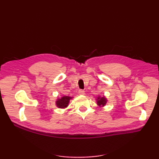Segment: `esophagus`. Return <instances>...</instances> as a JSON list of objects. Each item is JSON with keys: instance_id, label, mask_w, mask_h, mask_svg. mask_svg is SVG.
<instances>
[{"instance_id": "obj_1", "label": "esophagus", "mask_w": 159, "mask_h": 159, "mask_svg": "<svg viewBox=\"0 0 159 159\" xmlns=\"http://www.w3.org/2000/svg\"><path fill=\"white\" fill-rule=\"evenodd\" d=\"M79 95H85V91L80 89L79 91Z\"/></svg>"}]
</instances>
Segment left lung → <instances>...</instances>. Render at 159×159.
I'll use <instances>...</instances> for the list:
<instances>
[{"label":"left lung","mask_w":159,"mask_h":159,"mask_svg":"<svg viewBox=\"0 0 159 159\" xmlns=\"http://www.w3.org/2000/svg\"><path fill=\"white\" fill-rule=\"evenodd\" d=\"M96 100L97 105L99 106L100 107H104L106 105L107 102H108L107 98L104 96H98L97 97V98Z\"/></svg>","instance_id":"obj_1"}]
</instances>
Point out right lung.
I'll return each mask as SVG.
<instances>
[{
	"instance_id": "add662e5",
	"label": "right lung",
	"mask_w": 159,
	"mask_h": 159,
	"mask_svg": "<svg viewBox=\"0 0 159 159\" xmlns=\"http://www.w3.org/2000/svg\"><path fill=\"white\" fill-rule=\"evenodd\" d=\"M73 97H70L67 96H63L61 98H58L57 99L55 104L59 109H66L69 105L70 101L72 99Z\"/></svg>"
}]
</instances>
